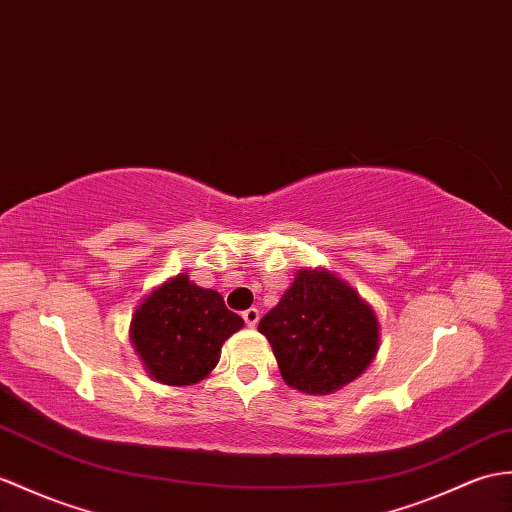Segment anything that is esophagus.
Returning a JSON list of instances; mask_svg holds the SVG:
<instances>
[{
	"mask_svg": "<svg viewBox=\"0 0 512 512\" xmlns=\"http://www.w3.org/2000/svg\"><path fill=\"white\" fill-rule=\"evenodd\" d=\"M242 318L248 327H255L259 323V310H255V307H251V310H244Z\"/></svg>",
	"mask_w": 512,
	"mask_h": 512,
	"instance_id": "1",
	"label": "esophagus"
}]
</instances>
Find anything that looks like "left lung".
Segmentation results:
<instances>
[{
  "label": "left lung",
  "instance_id": "left-lung-1",
  "mask_svg": "<svg viewBox=\"0 0 512 512\" xmlns=\"http://www.w3.org/2000/svg\"><path fill=\"white\" fill-rule=\"evenodd\" d=\"M270 342L285 384L327 395L371 364L379 327L358 292L325 270H303L257 327Z\"/></svg>",
  "mask_w": 512,
  "mask_h": 512
}]
</instances>
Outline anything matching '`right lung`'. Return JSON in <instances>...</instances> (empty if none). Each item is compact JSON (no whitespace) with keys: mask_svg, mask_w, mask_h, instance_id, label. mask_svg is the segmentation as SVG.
Returning a JSON list of instances; mask_svg holds the SVG:
<instances>
[{"mask_svg":"<svg viewBox=\"0 0 512 512\" xmlns=\"http://www.w3.org/2000/svg\"><path fill=\"white\" fill-rule=\"evenodd\" d=\"M242 325L218 292L178 275L137 307L130 340L157 382L189 386L211 373L222 342Z\"/></svg>","mask_w":512,"mask_h":512,"instance_id":"obj_1","label":"right lung"}]
</instances>
